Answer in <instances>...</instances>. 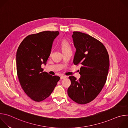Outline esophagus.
<instances>
[{"label":"esophagus","instance_id":"1","mask_svg":"<svg viewBox=\"0 0 128 128\" xmlns=\"http://www.w3.org/2000/svg\"><path fill=\"white\" fill-rule=\"evenodd\" d=\"M67 78V76H61V80L62 79H64V78Z\"/></svg>","mask_w":128,"mask_h":128}]
</instances>
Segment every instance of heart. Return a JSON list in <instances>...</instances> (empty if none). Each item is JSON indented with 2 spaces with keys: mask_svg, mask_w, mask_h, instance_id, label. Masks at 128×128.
<instances>
[{
  "mask_svg": "<svg viewBox=\"0 0 128 128\" xmlns=\"http://www.w3.org/2000/svg\"><path fill=\"white\" fill-rule=\"evenodd\" d=\"M60 48L63 53L71 51V47L69 42L66 40H63L60 43Z\"/></svg>",
  "mask_w": 128,
  "mask_h": 128,
  "instance_id": "b5f03b06",
  "label": "heart"
}]
</instances>
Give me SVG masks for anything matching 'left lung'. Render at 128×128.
<instances>
[{
	"label": "left lung",
	"mask_w": 128,
	"mask_h": 128,
	"mask_svg": "<svg viewBox=\"0 0 128 128\" xmlns=\"http://www.w3.org/2000/svg\"><path fill=\"white\" fill-rule=\"evenodd\" d=\"M76 52L74 63L80 64L78 80L69 77L68 96L80 104L88 103L99 95L104 86L109 67L108 52L103 44L87 34L74 31L72 35Z\"/></svg>",
	"instance_id": "1"
}]
</instances>
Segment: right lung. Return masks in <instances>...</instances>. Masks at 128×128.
Masks as SVG:
<instances>
[{
  "mask_svg": "<svg viewBox=\"0 0 128 128\" xmlns=\"http://www.w3.org/2000/svg\"><path fill=\"white\" fill-rule=\"evenodd\" d=\"M59 31H42L27 36L16 54L17 75L24 92L32 100L40 102L50 96L60 78L43 72L50 55L53 41Z\"/></svg>",
  "mask_w": 128,
  "mask_h": 128,
  "instance_id": "add662e5",
  "label": "right lung"
}]
</instances>
